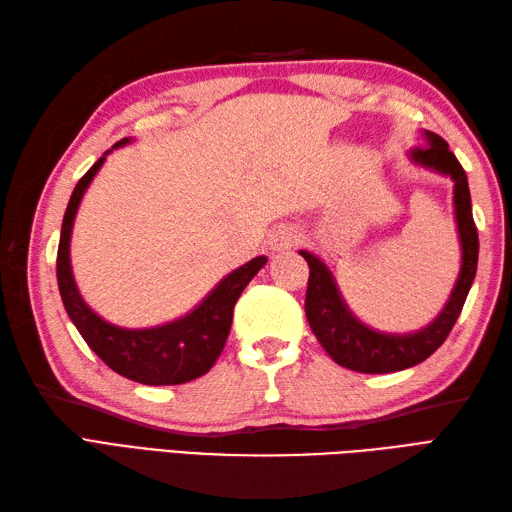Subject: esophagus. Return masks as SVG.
Wrapping results in <instances>:
<instances>
[{
	"label": "esophagus",
	"mask_w": 512,
	"mask_h": 512,
	"mask_svg": "<svg viewBox=\"0 0 512 512\" xmlns=\"http://www.w3.org/2000/svg\"><path fill=\"white\" fill-rule=\"evenodd\" d=\"M303 242V233L295 226H279L270 235V250L273 253H288L295 246H299Z\"/></svg>",
	"instance_id": "obj_1"
}]
</instances>
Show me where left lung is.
I'll use <instances>...</instances> for the list:
<instances>
[{
  "mask_svg": "<svg viewBox=\"0 0 512 512\" xmlns=\"http://www.w3.org/2000/svg\"><path fill=\"white\" fill-rule=\"evenodd\" d=\"M422 138L424 147L409 149L407 158L411 165L451 178L453 215L460 239V273L436 319L411 332H380L372 328L347 306L330 266L310 250H299V255L310 266L306 292V317L310 328L334 363L361 374H391L427 361L458 321L475 279L480 239H477L473 222L469 180L458 158L451 154L449 145L438 134L424 129Z\"/></svg>",
  "mask_w": 512,
  "mask_h": 512,
  "instance_id": "1",
  "label": "left lung"
}]
</instances>
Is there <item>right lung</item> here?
<instances>
[{
	"label": "right lung",
	"mask_w": 512,
	"mask_h": 512,
	"mask_svg": "<svg viewBox=\"0 0 512 512\" xmlns=\"http://www.w3.org/2000/svg\"><path fill=\"white\" fill-rule=\"evenodd\" d=\"M129 143H134V138L118 140L112 149H107L72 191L68 209H65L63 215L57 253V281L61 301L74 328L83 336V341L116 374L143 385L189 383V380L209 372L217 356L222 354L228 332H231L235 303L239 295H242V290L248 286V281L266 266L268 257L259 255L244 266L231 270L226 277L217 281L215 288L198 306L167 323L149 325V328H123V325L107 321L99 312L92 310L88 301L83 299L72 273V228L83 195L90 189L96 173L105 165L107 156L114 149Z\"/></svg>",
	"instance_id": "add662e5"
}]
</instances>
